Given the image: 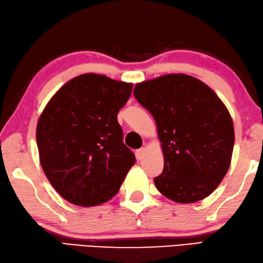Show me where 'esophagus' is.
Instances as JSON below:
<instances>
[{
    "label": "esophagus",
    "mask_w": 263,
    "mask_h": 263,
    "mask_svg": "<svg viewBox=\"0 0 263 263\" xmlns=\"http://www.w3.org/2000/svg\"><path fill=\"white\" fill-rule=\"evenodd\" d=\"M144 152H145V148L144 147H141V148H138V150H136L135 155H136L137 160H141L142 159L143 156H144Z\"/></svg>",
    "instance_id": "1"
}]
</instances>
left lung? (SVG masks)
<instances>
[{"label": "left lung", "mask_w": 263, "mask_h": 263, "mask_svg": "<svg viewBox=\"0 0 263 263\" xmlns=\"http://www.w3.org/2000/svg\"><path fill=\"white\" fill-rule=\"evenodd\" d=\"M134 96L157 123L165 160L155 177L158 191L180 204L210 196L229 170L234 150V122L223 102L186 74L137 83Z\"/></svg>", "instance_id": "obj_1"}]
</instances>
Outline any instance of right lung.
<instances>
[{
	"label": "right lung",
	"mask_w": 263,
	"mask_h": 263,
	"mask_svg": "<svg viewBox=\"0 0 263 263\" xmlns=\"http://www.w3.org/2000/svg\"><path fill=\"white\" fill-rule=\"evenodd\" d=\"M132 89L133 83L102 74H81L59 89L40 116V162L53 189L71 204L91 207L110 200L135 163L117 120Z\"/></svg>",
	"instance_id": "obj_1"
}]
</instances>
